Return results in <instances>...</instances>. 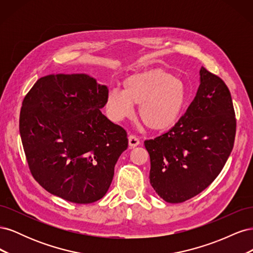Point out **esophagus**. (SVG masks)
<instances>
[{
	"instance_id": "1",
	"label": "esophagus",
	"mask_w": 253,
	"mask_h": 253,
	"mask_svg": "<svg viewBox=\"0 0 253 253\" xmlns=\"http://www.w3.org/2000/svg\"><path fill=\"white\" fill-rule=\"evenodd\" d=\"M138 144H140V140L138 139V137H136L134 135H129L128 136V145H129V147L135 148Z\"/></svg>"
}]
</instances>
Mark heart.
Returning a JSON list of instances; mask_svg holds the SVG:
<instances>
[{
  "instance_id": "1",
  "label": "heart",
  "mask_w": 253,
  "mask_h": 253,
  "mask_svg": "<svg viewBox=\"0 0 253 253\" xmlns=\"http://www.w3.org/2000/svg\"><path fill=\"white\" fill-rule=\"evenodd\" d=\"M186 103V88L180 79L162 70H150L128 76L124 90L110 88L105 99L109 117L119 122L134 114L139 105V117L145 126L162 131L173 126Z\"/></svg>"
}]
</instances>
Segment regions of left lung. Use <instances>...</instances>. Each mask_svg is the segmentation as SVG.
Masks as SVG:
<instances>
[{
    "mask_svg": "<svg viewBox=\"0 0 253 253\" xmlns=\"http://www.w3.org/2000/svg\"><path fill=\"white\" fill-rule=\"evenodd\" d=\"M200 76L196 96L183 116L167 133L144 141L151 186L167 203L200 194L217 177L233 149L236 120L230 91L205 67Z\"/></svg>",
    "mask_w": 253,
    "mask_h": 253,
    "instance_id": "8db88e82",
    "label": "left lung"
}]
</instances>
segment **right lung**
<instances>
[{"mask_svg": "<svg viewBox=\"0 0 253 253\" xmlns=\"http://www.w3.org/2000/svg\"><path fill=\"white\" fill-rule=\"evenodd\" d=\"M108 86L85 74L48 75L22 103L20 135L29 170L47 192L75 204L102 198L127 149L125 128L101 113Z\"/></svg>", "mask_w": 253, "mask_h": 253, "instance_id": "obj_1", "label": "right lung"}]
</instances>
